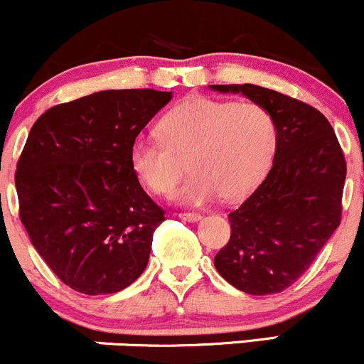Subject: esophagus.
Wrapping results in <instances>:
<instances>
[{
  "label": "esophagus",
  "instance_id": "34e87169",
  "mask_svg": "<svg viewBox=\"0 0 364 364\" xmlns=\"http://www.w3.org/2000/svg\"><path fill=\"white\" fill-rule=\"evenodd\" d=\"M182 220H187V222H199L201 220V215L199 213H178Z\"/></svg>",
  "mask_w": 364,
  "mask_h": 364
}]
</instances>
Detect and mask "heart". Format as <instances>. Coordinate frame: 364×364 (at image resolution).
Wrapping results in <instances>:
<instances>
[{"mask_svg": "<svg viewBox=\"0 0 364 364\" xmlns=\"http://www.w3.org/2000/svg\"><path fill=\"white\" fill-rule=\"evenodd\" d=\"M160 137H137L130 146V168L156 196H170L193 170L177 198L189 204L215 196L237 201L267 177L279 127L263 105L191 96L158 122ZM188 163L186 164L185 161Z\"/></svg>", "mask_w": 364, "mask_h": 364, "instance_id": "heart-1", "label": "heart"}]
</instances>
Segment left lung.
Returning a JSON list of instances; mask_svg holds the SVG:
<instances>
[{"label": "left lung", "instance_id": "8db88e82", "mask_svg": "<svg viewBox=\"0 0 364 364\" xmlns=\"http://www.w3.org/2000/svg\"><path fill=\"white\" fill-rule=\"evenodd\" d=\"M263 105L279 127L273 165L264 181L228 213L230 239L215 268L252 296L291 287L341 225L346 158L332 125L311 105L252 84L211 85Z\"/></svg>", "mask_w": 364, "mask_h": 364}]
</instances>
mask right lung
<instances>
[{
    "mask_svg": "<svg viewBox=\"0 0 364 364\" xmlns=\"http://www.w3.org/2000/svg\"><path fill=\"white\" fill-rule=\"evenodd\" d=\"M170 97L154 89L94 92L32 125L15 171L18 216L73 291L113 294L144 272L165 210L130 168V146Z\"/></svg>",
    "mask_w": 364,
    "mask_h": 364,
    "instance_id": "add662e5",
    "label": "right lung"
}]
</instances>
